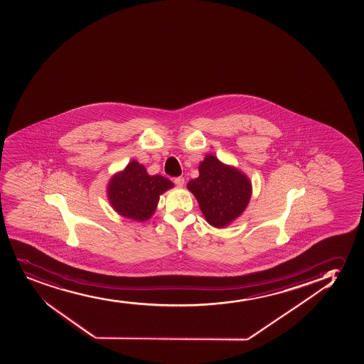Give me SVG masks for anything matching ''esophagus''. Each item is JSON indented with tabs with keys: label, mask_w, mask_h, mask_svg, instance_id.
<instances>
[{
	"label": "esophagus",
	"mask_w": 364,
	"mask_h": 364,
	"mask_svg": "<svg viewBox=\"0 0 364 364\" xmlns=\"http://www.w3.org/2000/svg\"><path fill=\"white\" fill-rule=\"evenodd\" d=\"M173 181H174V184H176V186H183V185L185 184V179L183 176H176Z\"/></svg>",
	"instance_id": "obj_1"
}]
</instances>
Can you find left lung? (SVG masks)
Returning <instances> with one entry per match:
<instances>
[{"mask_svg":"<svg viewBox=\"0 0 364 364\" xmlns=\"http://www.w3.org/2000/svg\"><path fill=\"white\" fill-rule=\"evenodd\" d=\"M198 171L200 176L192 179L188 188L198 200L200 212L214 228L229 225L250 203V179L212 155L205 157Z\"/></svg>","mask_w":364,"mask_h":364,"instance_id":"8db88e82","label":"left lung"}]
</instances>
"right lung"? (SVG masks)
<instances>
[{"label": "right lung", "instance_id": "right-lung-1", "mask_svg": "<svg viewBox=\"0 0 364 364\" xmlns=\"http://www.w3.org/2000/svg\"><path fill=\"white\" fill-rule=\"evenodd\" d=\"M171 188V180L149 176L141 164L132 161L122 173L111 179L107 193L116 212L129 219L145 221L155 212L159 195Z\"/></svg>", "mask_w": 364, "mask_h": 364}]
</instances>
